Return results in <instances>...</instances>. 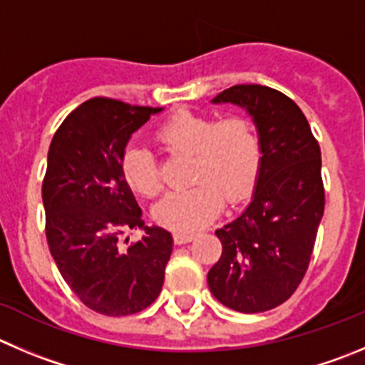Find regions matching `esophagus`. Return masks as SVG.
<instances>
[{
    "mask_svg": "<svg viewBox=\"0 0 365 365\" xmlns=\"http://www.w3.org/2000/svg\"><path fill=\"white\" fill-rule=\"evenodd\" d=\"M193 238H195V235H190V232H175V235H173V242H175V245L188 244V242H192Z\"/></svg>",
    "mask_w": 365,
    "mask_h": 365,
    "instance_id": "1",
    "label": "esophagus"
}]
</instances>
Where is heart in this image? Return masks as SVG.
<instances>
[{"instance_id": "1", "label": "heart", "mask_w": 365, "mask_h": 365, "mask_svg": "<svg viewBox=\"0 0 365 365\" xmlns=\"http://www.w3.org/2000/svg\"><path fill=\"white\" fill-rule=\"evenodd\" d=\"M158 140L168 150L192 154L188 190L163 197L154 217L163 227L193 232L217 218L227 202L238 204L251 195L262 166V141L247 116L231 114L217 120L211 114L180 110L158 128ZM121 173L133 192L154 197L161 192V172L150 150L128 147L121 158Z\"/></svg>"}]
</instances>
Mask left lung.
I'll list each match as a JSON object with an SVG mask.
<instances>
[{"instance_id": "8db88e82", "label": "left lung", "mask_w": 365, "mask_h": 365, "mask_svg": "<svg viewBox=\"0 0 365 365\" xmlns=\"http://www.w3.org/2000/svg\"><path fill=\"white\" fill-rule=\"evenodd\" d=\"M227 102L251 114L262 166L251 204L215 231L222 256L207 284L224 307L258 314L284 303L307 274L324 213L321 148L303 110L276 89L240 84L213 98Z\"/></svg>"}]
</instances>
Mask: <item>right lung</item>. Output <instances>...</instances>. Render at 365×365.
I'll return each instance as SVG.
<instances>
[{
    "label": "right lung",
    "instance_id": "add662e5",
    "mask_svg": "<svg viewBox=\"0 0 365 365\" xmlns=\"http://www.w3.org/2000/svg\"><path fill=\"white\" fill-rule=\"evenodd\" d=\"M159 110L91 98L68 114L48 150V247L76 297L110 317L138 314L158 299L172 255V235L145 225L121 173L130 136ZM138 227L145 237L121 248L117 237Z\"/></svg>",
    "mask_w": 365,
    "mask_h": 365
}]
</instances>
